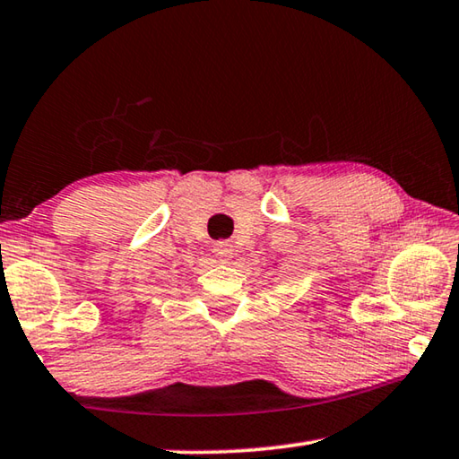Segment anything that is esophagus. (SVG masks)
<instances>
[{"mask_svg":"<svg viewBox=\"0 0 459 459\" xmlns=\"http://www.w3.org/2000/svg\"><path fill=\"white\" fill-rule=\"evenodd\" d=\"M212 251H214V257L222 263L230 261V257H232V245L229 243V240H219V243L214 245Z\"/></svg>","mask_w":459,"mask_h":459,"instance_id":"obj_1","label":"esophagus"}]
</instances>
